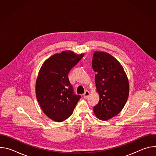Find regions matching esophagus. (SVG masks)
Listing matches in <instances>:
<instances>
[{
  "label": "esophagus",
  "instance_id": "1",
  "mask_svg": "<svg viewBox=\"0 0 156 156\" xmlns=\"http://www.w3.org/2000/svg\"><path fill=\"white\" fill-rule=\"evenodd\" d=\"M90 95V93L88 91H86L84 92V94H83V97H84V99H87Z\"/></svg>",
  "mask_w": 156,
  "mask_h": 156
}]
</instances>
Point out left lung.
I'll list each match as a JSON object with an SVG mask.
<instances>
[{
	"label": "left lung",
	"instance_id": "1",
	"mask_svg": "<svg viewBox=\"0 0 156 156\" xmlns=\"http://www.w3.org/2000/svg\"><path fill=\"white\" fill-rule=\"evenodd\" d=\"M92 66L96 72L95 83L99 101L94 107V113L101 120H108L119 114L129 95V82L120 63L112 55L96 51Z\"/></svg>",
	"mask_w": 156,
	"mask_h": 156
}]
</instances>
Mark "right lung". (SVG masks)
I'll list each match as a JSON object with an SVG mask.
<instances>
[{
  "instance_id": "add662e5",
  "label": "right lung",
  "mask_w": 156,
  "mask_h": 156,
  "mask_svg": "<svg viewBox=\"0 0 156 156\" xmlns=\"http://www.w3.org/2000/svg\"><path fill=\"white\" fill-rule=\"evenodd\" d=\"M71 51L55 54L44 62L36 81V94L43 112L51 120L67 119L81 98L74 94L68 74L83 57Z\"/></svg>"
}]
</instances>
